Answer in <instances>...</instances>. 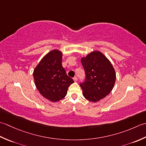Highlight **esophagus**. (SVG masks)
Instances as JSON below:
<instances>
[{"instance_id": "1", "label": "esophagus", "mask_w": 146, "mask_h": 146, "mask_svg": "<svg viewBox=\"0 0 146 146\" xmlns=\"http://www.w3.org/2000/svg\"><path fill=\"white\" fill-rule=\"evenodd\" d=\"M73 80H74V81H75V82H76V81H77V77H74V78H73Z\"/></svg>"}]
</instances>
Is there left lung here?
I'll list each match as a JSON object with an SVG mask.
<instances>
[{"instance_id": "obj_1", "label": "left lung", "mask_w": 146, "mask_h": 146, "mask_svg": "<svg viewBox=\"0 0 146 146\" xmlns=\"http://www.w3.org/2000/svg\"><path fill=\"white\" fill-rule=\"evenodd\" d=\"M86 74L85 81L80 84L83 96L92 102H97L108 95L115 85V70L102 52L93 51L81 58Z\"/></svg>"}]
</instances>
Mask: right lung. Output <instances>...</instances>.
Listing matches in <instances>:
<instances>
[{
    "label": "right lung",
    "mask_w": 146,
    "mask_h": 146,
    "mask_svg": "<svg viewBox=\"0 0 146 146\" xmlns=\"http://www.w3.org/2000/svg\"><path fill=\"white\" fill-rule=\"evenodd\" d=\"M62 53L53 50L44 55L33 71L35 86L40 93L50 102H56L66 96L74 82L62 67Z\"/></svg>",
    "instance_id": "right-lung-1"
}]
</instances>
